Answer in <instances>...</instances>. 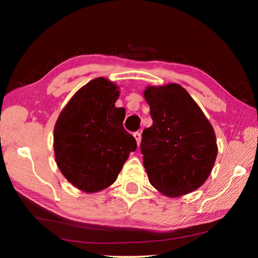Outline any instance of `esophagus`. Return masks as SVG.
<instances>
[{
  "label": "esophagus",
  "instance_id": "obj_1",
  "mask_svg": "<svg viewBox=\"0 0 258 258\" xmlns=\"http://www.w3.org/2000/svg\"><path fill=\"white\" fill-rule=\"evenodd\" d=\"M133 137H134L135 140H137V143H138V146H139L140 142H141V134H140L139 132H134L133 133Z\"/></svg>",
  "mask_w": 258,
  "mask_h": 258
}]
</instances>
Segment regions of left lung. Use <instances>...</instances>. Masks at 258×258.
Listing matches in <instances>:
<instances>
[{
	"label": "left lung",
	"mask_w": 258,
	"mask_h": 258,
	"mask_svg": "<svg viewBox=\"0 0 258 258\" xmlns=\"http://www.w3.org/2000/svg\"><path fill=\"white\" fill-rule=\"evenodd\" d=\"M145 98L152 125L143 130L140 148L151 185L168 197L197 190L217 156L213 126L181 85L148 86Z\"/></svg>",
	"instance_id": "8db88e82"
}]
</instances>
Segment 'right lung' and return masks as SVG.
I'll use <instances>...</instances> for the list:
<instances>
[{"mask_svg": "<svg viewBox=\"0 0 258 258\" xmlns=\"http://www.w3.org/2000/svg\"><path fill=\"white\" fill-rule=\"evenodd\" d=\"M118 86L98 77L77 91L54 126L55 161L62 175L87 194L116 181L137 141L123 120L125 109L116 108Z\"/></svg>", "mask_w": 258, "mask_h": 258, "instance_id": "add662e5", "label": "right lung"}]
</instances>
